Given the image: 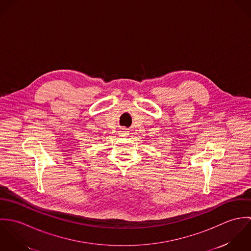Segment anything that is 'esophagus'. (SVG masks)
I'll use <instances>...</instances> for the list:
<instances>
[{"label": "esophagus", "mask_w": 251, "mask_h": 251, "mask_svg": "<svg viewBox=\"0 0 251 251\" xmlns=\"http://www.w3.org/2000/svg\"><path fill=\"white\" fill-rule=\"evenodd\" d=\"M120 133H121V135H127L128 129H126V128H122V129L120 130Z\"/></svg>", "instance_id": "esophagus-1"}]
</instances>
